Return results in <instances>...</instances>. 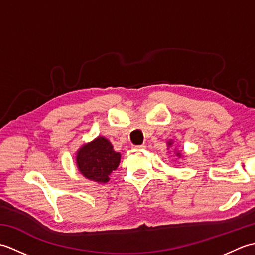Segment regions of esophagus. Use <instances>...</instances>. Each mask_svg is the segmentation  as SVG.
Segmentation results:
<instances>
[{
    "label": "esophagus",
    "instance_id": "obj_1",
    "mask_svg": "<svg viewBox=\"0 0 255 255\" xmlns=\"http://www.w3.org/2000/svg\"><path fill=\"white\" fill-rule=\"evenodd\" d=\"M133 149H136V150H143V149H145V145H144V144H141V145H134Z\"/></svg>",
    "mask_w": 255,
    "mask_h": 255
}]
</instances>
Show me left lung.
I'll return each instance as SVG.
<instances>
[{"instance_id":"8db88e82","label":"left lung","mask_w":255,"mask_h":255,"mask_svg":"<svg viewBox=\"0 0 255 255\" xmlns=\"http://www.w3.org/2000/svg\"><path fill=\"white\" fill-rule=\"evenodd\" d=\"M172 144V142H169V145H171ZM177 155H180V153H177Z\"/></svg>"}]
</instances>
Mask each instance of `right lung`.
<instances>
[{"mask_svg": "<svg viewBox=\"0 0 255 255\" xmlns=\"http://www.w3.org/2000/svg\"><path fill=\"white\" fill-rule=\"evenodd\" d=\"M121 154L115 152L107 139L99 137L78 151L77 164L82 174L94 182L106 183L111 173L117 169Z\"/></svg>", "mask_w": 255, "mask_h": 255, "instance_id": "1", "label": "right lung"}]
</instances>
